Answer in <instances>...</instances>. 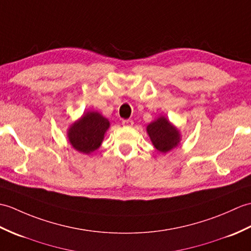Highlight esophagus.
Masks as SVG:
<instances>
[{
    "instance_id": "obj_1",
    "label": "esophagus",
    "mask_w": 251,
    "mask_h": 251,
    "mask_svg": "<svg viewBox=\"0 0 251 251\" xmlns=\"http://www.w3.org/2000/svg\"><path fill=\"white\" fill-rule=\"evenodd\" d=\"M133 125H134V122H133V120H131V119L122 120V126H132Z\"/></svg>"
}]
</instances>
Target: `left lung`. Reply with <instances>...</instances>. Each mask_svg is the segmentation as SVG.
Here are the masks:
<instances>
[{
    "label": "left lung",
    "mask_w": 251,
    "mask_h": 251,
    "mask_svg": "<svg viewBox=\"0 0 251 251\" xmlns=\"http://www.w3.org/2000/svg\"><path fill=\"white\" fill-rule=\"evenodd\" d=\"M146 131L154 148L162 153L178 147L181 141V134L178 127L162 115L150 122Z\"/></svg>",
    "instance_id": "1"
}]
</instances>
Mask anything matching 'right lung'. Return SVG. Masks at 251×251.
<instances>
[{
    "label": "right lung",
    "mask_w": 251,
    "mask_h": 251,
    "mask_svg": "<svg viewBox=\"0 0 251 251\" xmlns=\"http://www.w3.org/2000/svg\"><path fill=\"white\" fill-rule=\"evenodd\" d=\"M109 126V120L102 114L97 110H88L68 127L66 134L75 150L90 154L101 146Z\"/></svg>",
    "instance_id": "1"
}]
</instances>
